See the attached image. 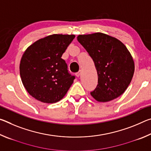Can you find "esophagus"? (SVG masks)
Segmentation results:
<instances>
[{
	"label": "esophagus",
	"mask_w": 151,
	"mask_h": 151,
	"mask_svg": "<svg viewBox=\"0 0 151 151\" xmlns=\"http://www.w3.org/2000/svg\"><path fill=\"white\" fill-rule=\"evenodd\" d=\"M81 70L79 71V72H78L77 73H76V76H77V77H79V76H81Z\"/></svg>",
	"instance_id": "1"
}]
</instances>
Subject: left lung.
I'll return each mask as SVG.
<instances>
[{
	"label": "left lung",
	"instance_id": "left-lung-1",
	"mask_svg": "<svg viewBox=\"0 0 151 151\" xmlns=\"http://www.w3.org/2000/svg\"><path fill=\"white\" fill-rule=\"evenodd\" d=\"M78 41L93 58L98 85L91 94L99 102H109L124 93L134 72L133 58L123 43L102 32L80 35Z\"/></svg>",
	"mask_w": 151,
	"mask_h": 151
}]
</instances>
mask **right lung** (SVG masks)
Masks as SVG:
<instances>
[{"label": "right lung", "instance_id": "1", "mask_svg": "<svg viewBox=\"0 0 151 151\" xmlns=\"http://www.w3.org/2000/svg\"><path fill=\"white\" fill-rule=\"evenodd\" d=\"M74 35L54 34L37 40L22 55L20 63L22 83L30 95L45 103L60 101L75 76L61 57L75 39Z\"/></svg>", "mask_w": 151, "mask_h": 151}]
</instances>
